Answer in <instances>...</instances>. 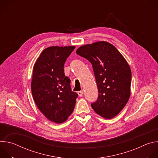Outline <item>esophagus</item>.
Here are the masks:
<instances>
[{
  "mask_svg": "<svg viewBox=\"0 0 158 158\" xmlns=\"http://www.w3.org/2000/svg\"><path fill=\"white\" fill-rule=\"evenodd\" d=\"M77 94H78L79 96L81 97V96H82V95H83V91H78V92H77Z\"/></svg>",
  "mask_w": 158,
  "mask_h": 158,
  "instance_id": "1",
  "label": "esophagus"
}]
</instances>
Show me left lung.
<instances>
[{
	"mask_svg": "<svg viewBox=\"0 0 158 158\" xmlns=\"http://www.w3.org/2000/svg\"><path fill=\"white\" fill-rule=\"evenodd\" d=\"M76 53L93 65L99 92L93 109L104 118L115 117L131 94V71L127 61L113 45L105 41L84 45Z\"/></svg>",
	"mask_w": 158,
	"mask_h": 158,
	"instance_id": "8db88e82",
	"label": "left lung"
}]
</instances>
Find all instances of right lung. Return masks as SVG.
Listing matches in <instances>:
<instances>
[{"mask_svg":"<svg viewBox=\"0 0 158 158\" xmlns=\"http://www.w3.org/2000/svg\"><path fill=\"white\" fill-rule=\"evenodd\" d=\"M75 46H52L45 49L33 68L31 91L42 113L60 124L74 110L78 94L71 91V80L64 74L65 62Z\"/></svg>","mask_w":158,"mask_h":158,"instance_id":"right-lung-1","label":"right lung"}]
</instances>
